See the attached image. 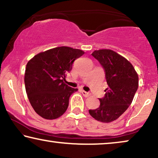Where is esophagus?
I'll use <instances>...</instances> for the list:
<instances>
[{
    "instance_id": "esophagus-1",
    "label": "esophagus",
    "mask_w": 158,
    "mask_h": 158,
    "mask_svg": "<svg viewBox=\"0 0 158 158\" xmlns=\"http://www.w3.org/2000/svg\"><path fill=\"white\" fill-rule=\"evenodd\" d=\"M81 93H82V94L83 95V96H85V97H89L90 96V93L86 92V91H85V90H81Z\"/></svg>"
}]
</instances>
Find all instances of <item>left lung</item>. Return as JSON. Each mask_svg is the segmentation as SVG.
Here are the masks:
<instances>
[{"label":"left lung","instance_id":"left-lung-1","mask_svg":"<svg viewBox=\"0 0 158 158\" xmlns=\"http://www.w3.org/2000/svg\"><path fill=\"white\" fill-rule=\"evenodd\" d=\"M92 56L105 70L109 88L100 98V106L90 109V115L98 122L109 123L119 117L132 102L139 85V77L130 62L111 49L95 50Z\"/></svg>","mask_w":158,"mask_h":158}]
</instances>
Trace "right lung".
<instances>
[{
	"mask_svg": "<svg viewBox=\"0 0 158 158\" xmlns=\"http://www.w3.org/2000/svg\"><path fill=\"white\" fill-rule=\"evenodd\" d=\"M84 52L69 47H59L42 52L28 62L24 83L27 94L36 114L52 120L66 111L69 98L77 88L66 85L67 73Z\"/></svg>",
	"mask_w": 158,
	"mask_h": 158,
	"instance_id": "1",
	"label": "right lung"
}]
</instances>
